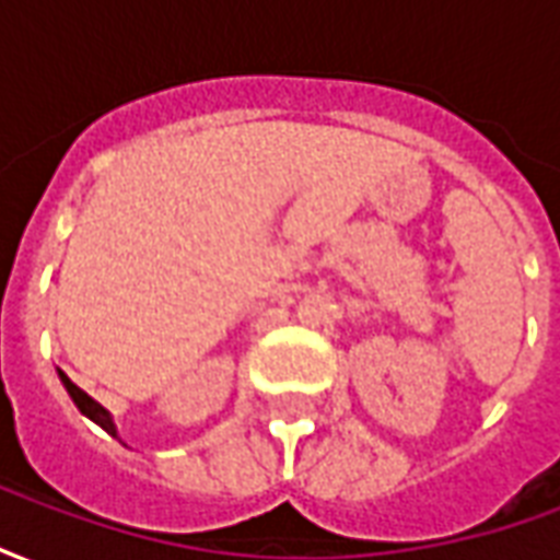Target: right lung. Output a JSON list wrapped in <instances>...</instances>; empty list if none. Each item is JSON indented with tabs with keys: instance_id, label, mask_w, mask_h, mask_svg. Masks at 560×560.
Instances as JSON below:
<instances>
[{
	"instance_id": "1",
	"label": "right lung",
	"mask_w": 560,
	"mask_h": 560,
	"mask_svg": "<svg viewBox=\"0 0 560 560\" xmlns=\"http://www.w3.org/2000/svg\"><path fill=\"white\" fill-rule=\"evenodd\" d=\"M59 381L66 384L68 396L74 399V405L80 408V413H86L92 422H98V425H102L104 432L114 434V438H116V425H114V417H110V411H107V408H102V405L92 399V396H86V393H83V389H80L78 384H74V381H71L66 372H62V369H59Z\"/></svg>"
}]
</instances>
